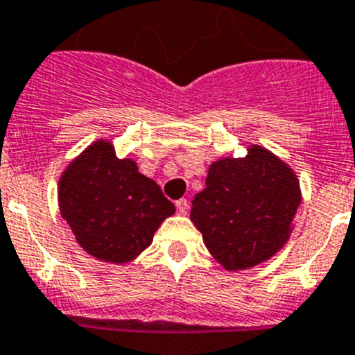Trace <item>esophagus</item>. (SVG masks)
I'll use <instances>...</instances> for the list:
<instances>
[{"label":"esophagus","mask_w":355,"mask_h":355,"mask_svg":"<svg viewBox=\"0 0 355 355\" xmlns=\"http://www.w3.org/2000/svg\"><path fill=\"white\" fill-rule=\"evenodd\" d=\"M175 205H177V212H178V214H182V216H186L187 211H189V202H187V200H184V198L178 200Z\"/></svg>","instance_id":"1"}]
</instances>
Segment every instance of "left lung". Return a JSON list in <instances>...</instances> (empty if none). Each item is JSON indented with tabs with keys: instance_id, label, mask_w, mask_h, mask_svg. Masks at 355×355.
<instances>
[{
	"instance_id": "1",
	"label": "left lung",
	"mask_w": 355,
	"mask_h": 355,
	"mask_svg": "<svg viewBox=\"0 0 355 355\" xmlns=\"http://www.w3.org/2000/svg\"><path fill=\"white\" fill-rule=\"evenodd\" d=\"M300 202L291 166L266 148L248 144L245 157H221L209 166L191 221L218 264L227 271L248 270L288 243Z\"/></svg>"
}]
</instances>
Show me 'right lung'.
I'll list each match as a JSON object with an SVG mask.
<instances>
[{"instance_id": "1", "label": "right lung", "mask_w": 355, "mask_h": 355, "mask_svg": "<svg viewBox=\"0 0 355 355\" xmlns=\"http://www.w3.org/2000/svg\"><path fill=\"white\" fill-rule=\"evenodd\" d=\"M58 209L89 255L126 264L152 245L175 205L137 162L118 159L112 141L98 139L71 160L58 178Z\"/></svg>"}]
</instances>
